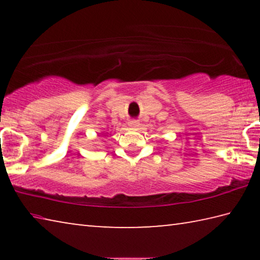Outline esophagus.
<instances>
[{
	"mask_svg": "<svg viewBox=\"0 0 260 260\" xmlns=\"http://www.w3.org/2000/svg\"><path fill=\"white\" fill-rule=\"evenodd\" d=\"M128 126L131 127V128H138V127L140 126L139 121L135 120V119H132L128 121Z\"/></svg>",
	"mask_w": 260,
	"mask_h": 260,
	"instance_id": "esophagus-1",
	"label": "esophagus"
}]
</instances>
